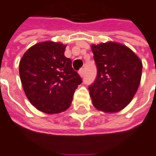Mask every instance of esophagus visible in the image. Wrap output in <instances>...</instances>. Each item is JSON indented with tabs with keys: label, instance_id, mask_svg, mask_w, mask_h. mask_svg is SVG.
I'll list each match as a JSON object with an SVG mask.
<instances>
[{
	"label": "esophagus",
	"instance_id": "1",
	"mask_svg": "<svg viewBox=\"0 0 156 156\" xmlns=\"http://www.w3.org/2000/svg\"><path fill=\"white\" fill-rule=\"evenodd\" d=\"M84 71H85V69H80V70H79V75H80V77H83L84 76Z\"/></svg>",
	"mask_w": 156,
	"mask_h": 156
}]
</instances>
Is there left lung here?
Returning <instances> with one entry per match:
<instances>
[{"label": "left lung", "mask_w": 156, "mask_h": 156, "mask_svg": "<svg viewBox=\"0 0 156 156\" xmlns=\"http://www.w3.org/2000/svg\"><path fill=\"white\" fill-rule=\"evenodd\" d=\"M91 47L98 69L96 80L88 87L92 105L104 112H119L137 92L142 61L123 44L108 41Z\"/></svg>", "instance_id": "left-lung-1"}]
</instances>
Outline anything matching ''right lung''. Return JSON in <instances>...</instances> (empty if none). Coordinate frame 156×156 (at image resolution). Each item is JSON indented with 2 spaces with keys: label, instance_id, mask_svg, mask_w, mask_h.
<instances>
[{
  "label": "right lung",
  "instance_id": "obj_1",
  "mask_svg": "<svg viewBox=\"0 0 156 156\" xmlns=\"http://www.w3.org/2000/svg\"><path fill=\"white\" fill-rule=\"evenodd\" d=\"M66 45L43 41L32 46L19 62V76L31 105L46 114H58L71 105L82 80L64 56Z\"/></svg>",
  "mask_w": 156,
  "mask_h": 156
}]
</instances>
